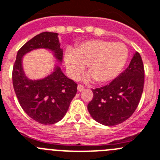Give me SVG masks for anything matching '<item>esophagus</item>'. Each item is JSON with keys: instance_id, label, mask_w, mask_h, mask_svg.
I'll return each mask as SVG.
<instances>
[{"instance_id": "obj_1", "label": "esophagus", "mask_w": 160, "mask_h": 160, "mask_svg": "<svg viewBox=\"0 0 160 160\" xmlns=\"http://www.w3.org/2000/svg\"><path fill=\"white\" fill-rule=\"evenodd\" d=\"M84 88V85H82V84H78V86H77V89L79 92H80V91H82L83 89Z\"/></svg>"}]
</instances>
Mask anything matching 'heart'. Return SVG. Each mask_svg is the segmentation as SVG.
I'll list each match as a JSON object with an SVG mask.
<instances>
[{
	"label": "heart",
	"instance_id": "obj_1",
	"mask_svg": "<svg viewBox=\"0 0 160 160\" xmlns=\"http://www.w3.org/2000/svg\"><path fill=\"white\" fill-rule=\"evenodd\" d=\"M128 57V48L123 43L92 40L80 44L75 51L67 49L64 62L69 76L73 79L79 77L88 65L90 74L85 79L93 78L99 84H106L120 74Z\"/></svg>",
	"mask_w": 160,
	"mask_h": 160
}]
</instances>
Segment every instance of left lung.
I'll use <instances>...</instances> for the list:
<instances>
[{
	"label": "left lung",
	"instance_id": "8db88e82",
	"mask_svg": "<svg viewBox=\"0 0 160 160\" xmlns=\"http://www.w3.org/2000/svg\"><path fill=\"white\" fill-rule=\"evenodd\" d=\"M144 78L142 58L136 52L127 69L112 82L92 89L93 98L88 104L92 119L107 126L117 125L128 119L139 104Z\"/></svg>",
	"mask_w": 160,
	"mask_h": 160
}]
</instances>
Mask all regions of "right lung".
Wrapping results in <instances>:
<instances>
[{
	"instance_id": "1",
	"label": "right lung",
	"mask_w": 160,
	"mask_h": 160,
	"mask_svg": "<svg viewBox=\"0 0 160 160\" xmlns=\"http://www.w3.org/2000/svg\"><path fill=\"white\" fill-rule=\"evenodd\" d=\"M58 36L55 32H45L31 39L18 51L13 68V86L20 106L29 117L42 124H53L64 117L76 94L77 84L68 79L58 65L42 79H29L22 69V59L34 49H45L53 52L60 64L63 53Z\"/></svg>"
}]
</instances>
